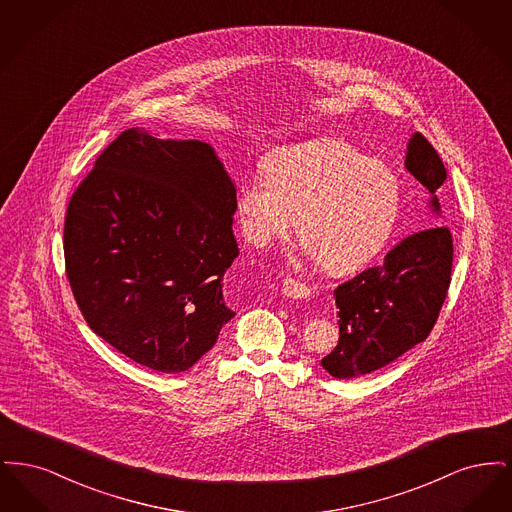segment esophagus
I'll return each mask as SVG.
<instances>
[{"label": "esophagus", "mask_w": 512, "mask_h": 512, "mask_svg": "<svg viewBox=\"0 0 512 512\" xmlns=\"http://www.w3.org/2000/svg\"><path fill=\"white\" fill-rule=\"evenodd\" d=\"M284 293L292 299H307L311 295V288L305 282L293 280V278H286L284 280Z\"/></svg>", "instance_id": "34e87169"}]
</instances>
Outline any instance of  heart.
<instances>
[{
  "instance_id": "obj_1",
  "label": "heart",
  "mask_w": 512,
  "mask_h": 512,
  "mask_svg": "<svg viewBox=\"0 0 512 512\" xmlns=\"http://www.w3.org/2000/svg\"><path fill=\"white\" fill-rule=\"evenodd\" d=\"M399 211V184L380 161L338 140H317L270 153L238 188L236 213L255 247L297 236L330 272L365 265L386 244Z\"/></svg>"
}]
</instances>
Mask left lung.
Instances as JSON below:
<instances>
[{
	"mask_svg": "<svg viewBox=\"0 0 512 512\" xmlns=\"http://www.w3.org/2000/svg\"><path fill=\"white\" fill-rule=\"evenodd\" d=\"M405 167L432 194V209L439 213L447 171L420 132L409 142ZM451 268L453 238L438 222L395 245L382 265L340 284L334 292L340 341L322 359V368L340 380L357 378L426 340L449 292Z\"/></svg>",
	"mask_w": 512,
	"mask_h": 512,
	"instance_id": "1",
	"label": "left lung"
}]
</instances>
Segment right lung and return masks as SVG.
I'll use <instances>...</instances> for the list:
<instances>
[{"mask_svg": "<svg viewBox=\"0 0 512 512\" xmlns=\"http://www.w3.org/2000/svg\"><path fill=\"white\" fill-rule=\"evenodd\" d=\"M236 188L211 146L128 128L67 207L76 305L99 338L157 372L194 366L234 317L222 276L238 255Z\"/></svg>", "mask_w": 512, "mask_h": 512, "instance_id": "right-lung-1", "label": "right lung"}]
</instances>
